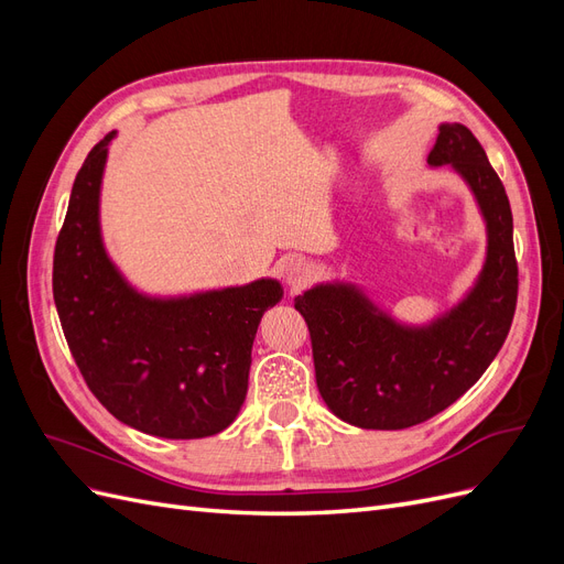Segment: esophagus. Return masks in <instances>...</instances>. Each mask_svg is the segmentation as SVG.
Segmentation results:
<instances>
[{
    "label": "esophagus",
    "mask_w": 564,
    "mask_h": 564,
    "mask_svg": "<svg viewBox=\"0 0 564 564\" xmlns=\"http://www.w3.org/2000/svg\"><path fill=\"white\" fill-rule=\"evenodd\" d=\"M282 278L286 282V286L292 289V292H299L301 286H305L313 278V268L305 263L303 259H289L282 268Z\"/></svg>",
    "instance_id": "1"
}]
</instances>
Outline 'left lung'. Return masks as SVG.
Wrapping results in <instances>:
<instances>
[{
	"label": "left lung",
	"mask_w": 564,
	"mask_h": 564,
	"mask_svg": "<svg viewBox=\"0 0 564 564\" xmlns=\"http://www.w3.org/2000/svg\"><path fill=\"white\" fill-rule=\"evenodd\" d=\"M429 166H447L477 204L487 251L468 292L429 322H404L350 280L296 296L315 379L329 412L357 429L402 431L454 404L501 350L518 301L513 214L503 183L468 127L442 122Z\"/></svg>",
	"instance_id": "8db88e82"
}]
</instances>
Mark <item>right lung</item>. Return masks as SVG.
I'll return each mask as SVG.
<instances>
[{
  "instance_id": "add662e5",
  "label": "right lung",
  "mask_w": 564,
  "mask_h": 564,
  "mask_svg": "<svg viewBox=\"0 0 564 564\" xmlns=\"http://www.w3.org/2000/svg\"><path fill=\"white\" fill-rule=\"evenodd\" d=\"M115 135L84 160L56 242L54 301L67 346L115 419L166 440L209 437L240 414L256 329L284 289L275 278L183 294L135 286L100 226Z\"/></svg>"
}]
</instances>
